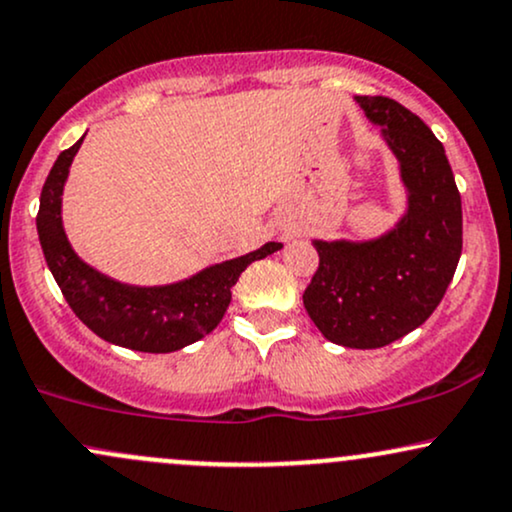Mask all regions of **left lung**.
Listing matches in <instances>:
<instances>
[{"label": "left lung", "instance_id": "obj_1", "mask_svg": "<svg viewBox=\"0 0 512 512\" xmlns=\"http://www.w3.org/2000/svg\"><path fill=\"white\" fill-rule=\"evenodd\" d=\"M399 161L407 211L373 240H313L320 264L303 305L322 337L380 349L414 332L443 301L462 255V199L443 144L385 96H356Z\"/></svg>", "mask_w": 512, "mask_h": 512}]
</instances>
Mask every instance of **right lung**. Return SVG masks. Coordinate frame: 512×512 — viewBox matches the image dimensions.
I'll return each instance as SVG.
<instances>
[{"label":"right lung","instance_id":"right-lung-1","mask_svg":"<svg viewBox=\"0 0 512 512\" xmlns=\"http://www.w3.org/2000/svg\"><path fill=\"white\" fill-rule=\"evenodd\" d=\"M81 142L84 137L57 156L35 219L40 248L64 301L88 330L125 349L170 354L199 342L221 322L238 276L248 264L281 250V243H264L236 260L211 264L178 284L129 286L110 279L76 255L62 226L64 182Z\"/></svg>","mask_w":512,"mask_h":512}]
</instances>
